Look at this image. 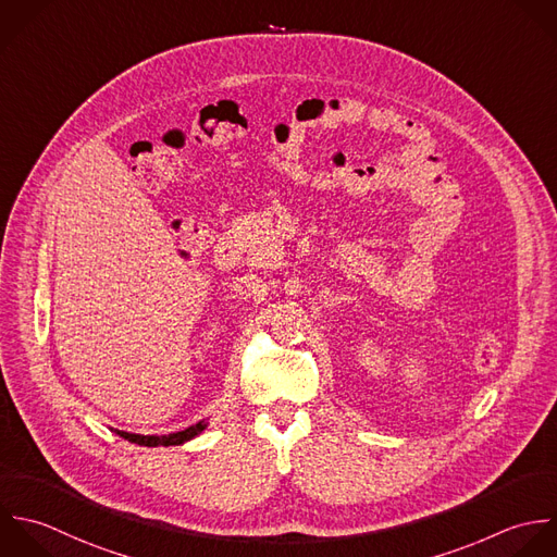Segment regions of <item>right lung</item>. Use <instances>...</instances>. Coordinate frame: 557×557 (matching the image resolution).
<instances>
[{"instance_id":"right-lung-1","label":"right lung","mask_w":557,"mask_h":557,"mask_svg":"<svg viewBox=\"0 0 557 557\" xmlns=\"http://www.w3.org/2000/svg\"><path fill=\"white\" fill-rule=\"evenodd\" d=\"M206 425L203 423H195L190 428H186L184 432H175V434H169V436H140V434H125V432H116L119 436L127 438L129 443H136V445H145V447H169V445H182L190 438H195Z\"/></svg>"}]
</instances>
